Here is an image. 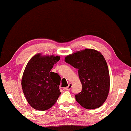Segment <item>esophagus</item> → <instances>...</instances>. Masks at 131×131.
<instances>
[{
    "instance_id": "obj_1",
    "label": "esophagus",
    "mask_w": 131,
    "mask_h": 131,
    "mask_svg": "<svg viewBox=\"0 0 131 131\" xmlns=\"http://www.w3.org/2000/svg\"><path fill=\"white\" fill-rule=\"evenodd\" d=\"M72 83H69V85H68V87H65V89L66 90H69L71 89V88H72Z\"/></svg>"
}]
</instances>
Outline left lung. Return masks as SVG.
I'll return each instance as SVG.
<instances>
[{
	"label": "left lung",
	"mask_w": 131,
	"mask_h": 131,
	"mask_svg": "<svg viewBox=\"0 0 131 131\" xmlns=\"http://www.w3.org/2000/svg\"><path fill=\"white\" fill-rule=\"evenodd\" d=\"M66 63L78 69L82 90L75 95L80 105L94 109L103 105L110 89V76L105 58L97 51L85 48L65 58Z\"/></svg>",
	"instance_id": "left-lung-1"
}]
</instances>
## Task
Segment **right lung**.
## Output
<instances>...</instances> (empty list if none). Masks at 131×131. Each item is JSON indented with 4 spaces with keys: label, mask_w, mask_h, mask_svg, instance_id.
<instances>
[{
    "label": "right lung",
    "mask_w": 131,
    "mask_h": 131,
    "mask_svg": "<svg viewBox=\"0 0 131 131\" xmlns=\"http://www.w3.org/2000/svg\"><path fill=\"white\" fill-rule=\"evenodd\" d=\"M60 57L34 55L26 65L22 78L21 85L26 101L37 110L44 111L51 107L61 95L59 85L61 77L51 72Z\"/></svg>",
    "instance_id": "1"
}]
</instances>
